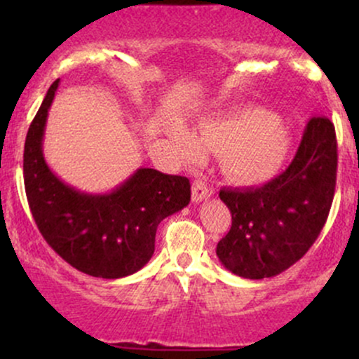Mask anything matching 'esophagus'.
<instances>
[{"label":"esophagus","instance_id":"1","mask_svg":"<svg viewBox=\"0 0 359 359\" xmlns=\"http://www.w3.org/2000/svg\"><path fill=\"white\" fill-rule=\"evenodd\" d=\"M211 189L208 187V184L204 180H196L192 184V201L194 203H203V201H208L211 197Z\"/></svg>","mask_w":359,"mask_h":359}]
</instances>
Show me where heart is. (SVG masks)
Listing matches in <instances>:
<instances>
[{"label": "heart", "mask_w": 359, "mask_h": 359, "mask_svg": "<svg viewBox=\"0 0 359 359\" xmlns=\"http://www.w3.org/2000/svg\"><path fill=\"white\" fill-rule=\"evenodd\" d=\"M170 140L185 162H199L203 148L221 151L224 175L245 185L263 184L277 175L290 148V137L282 119L259 108L204 123L194 135L177 128Z\"/></svg>", "instance_id": "heart-1"}]
</instances>
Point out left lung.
<instances>
[{
    "instance_id": "8db88e82",
    "label": "left lung",
    "mask_w": 359,
    "mask_h": 359,
    "mask_svg": "<svg viewBox=\"0 0 359 359\" xmlns=\"http://www.w3.org/2000/svg\"><path fill=\"white\" fill-rule=\"evenodd\" d=\"M334 125L316 116L307 123L295 158L262 187L221 189L231 211V229L216 255L231 273L266 278L282 273L314 245L331 209L336 187Z\"/></svg>"
}]
</instances>
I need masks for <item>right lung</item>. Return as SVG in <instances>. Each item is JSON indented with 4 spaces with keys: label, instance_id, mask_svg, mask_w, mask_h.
<instances>
[{
    "label": "right lung",
    "instance_id": "add662e5",
    "mask_svg": "<svg viewBox=\"0 0 359 359\" xmlns=\"http://www.w3.org/2000/svg\"><path fill=\"white\" fill-rule=\"evenodd\" d=\"M59 84L57 79L48 88L25 140L30 211L45 241L74 269L100 278L128 277L150 262L160 221L189 204L191 184L145 167L109 192H84L59 179L43 156L48 109Z\"/></svg>",
    "mask_w": 359,
    "mask_h": 359
}]
</instances>
